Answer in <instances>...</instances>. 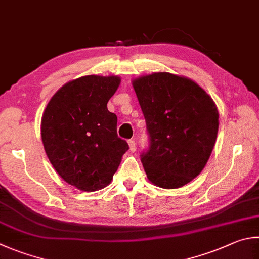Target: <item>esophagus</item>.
I'll return each mask as SVG.
<instances>
[{
  "instance_id": "esophagus-1",
  "label": "esophagus",
  "mask_w": 259,
  "mask_h": 259,
  "mask_svg": "<svg viewBox=\"0 0 259 259\" xmlns=\"http://www.w3.org/2000/svg\"><path fill=\"white\" fill-rule=\"evenodd\" d=\"M128 144H129L130 152H131V153H135L136 149H137V147H136V142H135V140H134V139H130L129 142H128Z\"/></svg>"
}]
</instances>
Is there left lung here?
Returning <instances> with one entry per match:
<instances>
[{"label":"left lung","instance_id":"1","mask_svg":"<svg viewBox=\"0 0 259 259\" xmlns=\"http://www.w3.org/2000/svg\"><path fill=\"white\" fill-rule=\"evenodd\" d=\"M150 138L142 163L147 179L177 189L200 175L214 148L219 111L207 93L191 79L154 72L133 80Z\"/></svg>","mask_w":259,"mask_h":259}]
</instances>
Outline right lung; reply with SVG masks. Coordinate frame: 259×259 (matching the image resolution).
<instances>
[{
  "label": "right lung",
  "mask_w": 259,
  "mask_h": 259,
  "mask_svg": "<svg viewBox=\"0 0 259 259\" xmlns=\"http://www.w3.org/2000/svg\"><path fill=\"white\" fill-rule=\"evenodd\" d=\"M117 76H83L63 84L41 116L45 153L63 180L82 191L109 186L129 149L117 137V117L107 102L119 88Z\"/></svg>",
  "instance_id": "add662e5"
}]
</instances>
